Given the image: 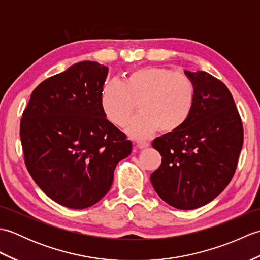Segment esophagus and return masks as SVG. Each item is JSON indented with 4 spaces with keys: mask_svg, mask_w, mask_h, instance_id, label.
Listing matches in <instances>:
<instances>
[{
    "mask_svg": "<svg viewBox=\"0 0 260 260\" xmlns=\"http://www.w3.org/2000/svg\"><path fill=\"white\" fill-rule=\"evenodd\" d=\"M136 146L139 147V148H146V147L150 146V143L139 141V142H136Z\"/></svg>",
    "mask_w": 260,
    "mask_h": 260,
    "instance_id": "1",
    "label": "esophagus"
}]
</instances>
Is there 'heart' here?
<instances>
[{
	"instance_id": "heart-1",
	"label": "heart",
	"mask_w": 260,
	"mask_h": 260,
	"mask_svg": "<svg viewBox=\"0 0 260 260\" xmlns=\"http://www.w3.org/2000/svg\"><path fill=\"white\" fill-rule=\"evenodd\" d=\"M196 98L193 81L186 75L163 67L136 69L125 81L108 80L101 90V107L110 123L124 127L135 109L127 133L146 139L154 132L172 133L189 119Z\"/></svg>"
}]
</instances>
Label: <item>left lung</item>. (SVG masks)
Returning a JSON list of instances; mask_svg holds the SVG:
<instances>
[{
	"label": "left lung",
	"instance_id": "8db88e82",
	"mask_svg": "<svg viewBox=\"0 0 260 260\" xmlns=\"http://www.w3.org/2000/svg\"><path fill=\"white\" fill-rule=\"evenodd\" d=\"M184 73L194 84V105L183 126L153 141L162 163L151 174V182L163 201L191 210L212 201L230 183L244 128L222 81L206 71Z\"/></svg>",
	"mask_w": 260,
	"mask_h": 260
}]
</instances>
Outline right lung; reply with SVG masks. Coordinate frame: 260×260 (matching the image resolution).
<instances>
[{
	"label": "right lung",
	"mask_w": 260,
	"mask_h": 260,
	"mask_svg": "<svg viewBox=\"0 0 260 260\" xmlns=\"http://www.w3.org/2000/svg\"><path fill=\"white\" fill-rule=\"evenodd\" d=\"M108 68L75 63L39 85L22 114L25 167L53 201L71 209L97 203L109 191L114 170L132 142L105 117L101 90Z\"/></svg>",
	"instance_id": "obj_1"
}]
</instances>
